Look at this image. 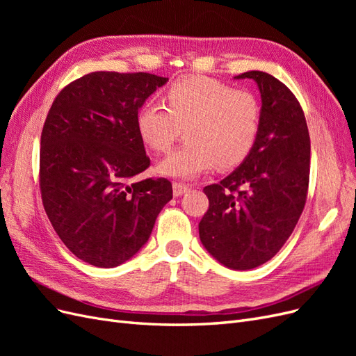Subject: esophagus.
Returning <instances> with one entry per match:
<instances>
[{
  "mask_svg": "<svg viewBox=\"0 0 356 356\" xmlns=\"http://www.w3.org/2000/svg\"><path fill=\"white\" fill-rule=\"evenodd\" d=\"M172 188H174V196H182L184 193H187L190 190V186L182 184V182H174Z\"/></svg>",
  "mask_w": 356,
  "mask_h": 356,
  "instance_id": "obj_1",
  "label": "esophagus"
}]
</instances>
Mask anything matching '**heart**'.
I'll use <instances>...</instances> for the list:
<instances>
[{"label": "heart", "instance_id": "obj_1", "mask_svg": "<svg viewBox=\"0 0 356 356\" xmlns=\"http://www.w3.org/2000/svg\"><path fill=\"white\" fill-rule=\"evenodd\" d=\"M165 105L144 104L136 129L153 152L166 153L178 138L187 143L157 165L163 177L191 179L217 163L233 168L248 157L260 131V102L245 89L204 75H187L165 92Z\"/></svg>", "mask_w": 356, "mask_h": 356}]
</instances>
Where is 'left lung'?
Returning a JSON list of instances; mask_svg holds the SVG:
<instances>
[{"label":"left lung","instance_id":"8db88e82","mask_svg":"<svg viewBox=\"0 0 356 356\" xmlns=\"http://www.w3.org/2000/svg\"><path fill=\"white\" fill-rule=\"evenodd\" d=\"M234 79H251L258 86L260 131L239 168L203 188L209 209L199 222V236L222 266L250 270L276 255L303 212L310 138L305 113L284 83L263 71Z\"/></svg>","mask_w":356,"mask_h":356}]
</instances>
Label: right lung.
I'll return each mask as SVG.
<instances>
[{"mask_svg":"<svg viewBox=\"0 0 356 356\" xmlns=\"http://www.w3.org/2000/svg\"><path fill=\"white\" fill-rule=\"evenodd\" d=\"M168 80L90 72L68 84L47 114L40 148L42 204L60 241L92 266L131 260L172 199L165 178L132 181L149 166L138 111Z\"/></svg>","mask_w":356,"mask_h":356,"instance_id":"add662e5","label":"right lung"}]
</instances>
